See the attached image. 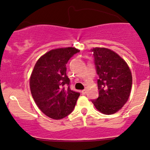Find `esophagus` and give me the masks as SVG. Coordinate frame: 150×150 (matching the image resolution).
Returning <instances> with one entry per match:
<instances>
[{
  "mask_svg": "<svg viewBox=\"0 0 150 150\" xmlns=\"http://www.w3.org/2000/svg\"><path fill=\"white\" fill-rule=\"evenodd\" d=\"M86 91H87V90L85 88V89H83V90H82V91H81V93H82L83 94H86Z\"/></svg>",
  "mask_w": 150,
  "mask_h": 150,
  "instance_id": "1",
  "label": "esophagus"
}]
</instances>
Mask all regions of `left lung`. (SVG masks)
Segmentation results:
<instances>
[{
	"label": "left lung",
	"mask_w": 150,
	"mask_h": 150,
	"mask_svg": "<svg viewBox=\"0 0 150 150\" xmlns=\"http://www.w3.org/2000/svg\"><path fill=\"white\" fill-rule=\"evenodd\" d=\"M94 58L99 97L92 100L96 108L104 114H113L127 103L132 86V74L125 61L105 47L91 49Z\"/></svg>",
	"instance_id": "1"
}]
</instances>
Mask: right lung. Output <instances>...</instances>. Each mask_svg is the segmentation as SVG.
<instances>
[{
	"label": "right lung",
	"mask_w": 150,
	"mask_h": 150,
	"mask_svg": "<svg viewBox=\"0 0 150 150\" xmlns=\"http://www.w3.org/2000/svg\"><path fill=\"white\" fill-rule=\"evenodd\" d=\"M78 52L75 47L54 49L35 64L30 78V92L39 108L50 118H64L75 108L80 93L69 88L66 64Z\"/></svg>",
	"instance_id": "right-lung-1"
}]
</instances>
